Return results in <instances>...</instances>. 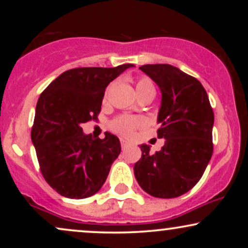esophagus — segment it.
I'll return each instance as SVG.
<instances>
[{
  "instance_id": "34e87169",
  "label": "esophagus",
  "mask_w": 248,
  "mask_h": 248,
  "mask_svg": "<svg viewBox=\"0 0 248 248\" xmlns=\"http://www.w3.org/2000/svg\"><path fill=\"white\" fill-rule=\"evenodd\" d=\"M129 147V143H128V142L126 141V140H121V148L122 149H127V148Z\"/></svg>"
}]
</instances>
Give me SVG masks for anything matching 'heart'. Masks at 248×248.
Instances as JSON below:
<instances>
[{
    "label": "heart",
    "instance_id": "heart-1",
    "mask_svg": "<svg viewBox=\"0 0 248 248\" xmlns=\"http://www.w3.org/2000/svg\"><path fill=\"white\" fill-rule=\"evenodd\" d=\"M136 92L141 93L148 90H154V85L152 80L147 77H141L136 80ZM144 124V120L142 118H134V116H128V115H122L119 116L118 119H115L112 124L113 130H115L116 133L121 134L124 136H132L134 130L138 127L142 126Z\"/></svg>",
    "mask_w": 248,
    "mask_h": 248
}]
</instances>
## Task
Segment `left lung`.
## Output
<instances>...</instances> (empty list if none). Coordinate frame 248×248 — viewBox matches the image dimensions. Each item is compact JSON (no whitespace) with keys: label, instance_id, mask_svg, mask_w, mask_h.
I'll return each mask as SVG.
<instances>
[{"label":"left lung","instance_id":"1","mask_svg":"<svg viewBox=\"0 0 248 248\" xmlns=\"http://www.w3.org/2000/svg\"><path fill=\"white\" fill-rule=\"evenodd\" d=\"M160 87L157 138L160 152L141 144V158L134 166L140 186L157 198H175L191 190L202 178L213 153L215 115L205 88L196 78L169 64L140 67Z\"/></svg>","mask_w":248,"mask_h":248}]
</instances>
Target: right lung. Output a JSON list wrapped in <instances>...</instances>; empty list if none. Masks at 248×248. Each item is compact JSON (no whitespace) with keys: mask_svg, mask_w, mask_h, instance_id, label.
Returning a JSON list of instances; mask_svg holds the SVG:
<instances>
[{"mask_svg":"<svg viewBox=\"0 0 248 248\" xmlns=\"http://www.w3.org/2000/svg\"><path fill=\"white\" fill-rule=\"evenodd\" d=\"M133 66L65 71L39 96L31 141L43 177L59 195L87 198L104 186L121 152L120 141L107 132L105 139L85 135L81 124L98 119L108 84Z\"/></svg>","mask_w":248,"mask_h":248,"instance_id":"obj_1","label":"right lung"}]
</instances>
